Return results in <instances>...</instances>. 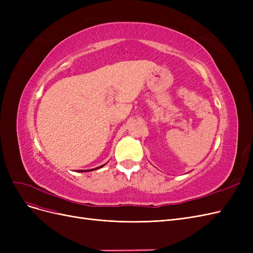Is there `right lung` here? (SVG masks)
Here are the masks:
<instances>
[{"mask_svg":"<svg viewBox=\"0 0 253 253\" xmlns=\"http://www.w3.org/2000/svg\"><path fill=\"white\" fill-rule=\"evenodd\" d=\"M103 166H105V164H104V165H102V166H100V167H97V168H95V169H89V170H80V171H77V172H90V171H94V170H97V169H100V168H102Z\"/></svg>","mask_w":253,"mask_h":253,"instance_id":"add662e5","label":"right lung"}]
</instances>
